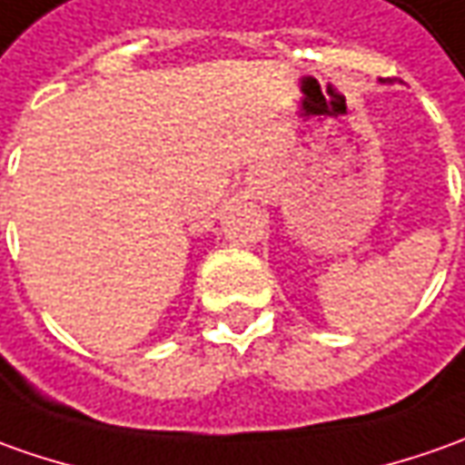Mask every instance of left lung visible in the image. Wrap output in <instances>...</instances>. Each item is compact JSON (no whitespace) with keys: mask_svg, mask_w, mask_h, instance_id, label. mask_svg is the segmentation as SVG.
<instances>
[{"mask_svg":"<svg viewBox=\"0 0 465 465\" xmlns=\"http://www.w3.org/2000/svg\"><path fill=\"white\" fill-rule=\"evenodd\" d=\"M381 84H384V81H381Z\"/></svg>","mask_w":465,"mask_h":465,"instance_id":"left-lung-1","label":"left lung"}]
</instances>
